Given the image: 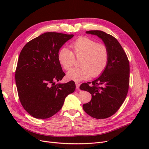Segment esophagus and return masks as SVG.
Listing matches in <instances>:
<instances>
[{
	"instance_id": "obj_1",
	"label": "esophagus",
	"mask_w": 149,
	"mask_h": 149,
	"mask_svg": "<svg viewBox=\"0 0 149 149\" xmlns=\"http://www.w3.org/2000/svg\"><path fill=\"white\" fill-rule=\"evenodd\" d=\"M75 85H76V88L77 89H79V87H80V83L78 82H75Z\"/></svg>"
}]
</instances>
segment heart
<instances>
[{
  "mask_svg": "<svg viewBox=\"0 0 149 149\" xmlns=\"http://www.w3.org/2000/svg\"><path fill=\"white\" fill-rule=\"evenodd\" d=\"M72 52L67 48H61L58 59L61 66L69 70L74 63L75 57L80 58V67L70 69L67 73L68 79L75 81L96 77L103 72L109 61V51L103 44L88 37H80L70 45Z\"/></svg>",
  "mask_w": 149,
  "mask_h": 149,
  "instance_id": "1",
  "label": "heart"
}]
</instances>
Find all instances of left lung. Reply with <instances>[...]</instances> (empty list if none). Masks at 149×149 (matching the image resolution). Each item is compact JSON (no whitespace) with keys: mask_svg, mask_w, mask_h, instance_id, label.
<instances>
[{"mask_svg":"<svg viewBox=\"0 0 149 149\" xmlns=\"http://www.w3.org/2000/svg\"><path fill=\"white\" fill-rule=\"evenodd\" d=\"M86 33L100 38L107 46L109 56L107 67L100 76L92 82L81 84L80 89L92 95L91 100L84 104L83 108L93 118H107L118 110L127 96L129 61L122 46L112 36L98 30L89 31Z\"/></svg>","mask_w":149,"mask_h":149,"instance_id":"left-lung-1","label":"left lung"}]
</instances>
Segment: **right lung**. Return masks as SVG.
I'll return each mask as SVG.
<instances>
[{"label":"right lung","mask_w":149,"mask_h":149,"mask_svg":"<svg viewBox=\"0 0 149 149\" xmlns=\"http://www.w3.org/2000/svg\"><path fill=\"white\" fill-rule=\"evenodd\" d=\"M74 35L45 33L28 42L22 49L15 79L19 100L25 110L38 119L57 113L65 98L74 92L75 84H56L65 75L58 53Z\"/></svg>","instance_id":"right-lung-1"}]
</instances>
